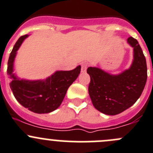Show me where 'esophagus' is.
Returning a JSON list of instances; mask_svg holds the SVG:
<instances>
[{
    "label": "esophagus",
    "instance_id": "esophagus-1",
    "mask_svg": "<svg viewBox=\"0 0 153 153\" xmlns=\"http://www.w3.org/2000/svg\"><path fill=\"white\" fill-rule=\"evenodd\" d=\"M87 67H88V63L87 62H83V63L81 64V71L82 73L85 72L87 69Z\"/></svg>",
    "mask_w": 153,
    "mask_h": 153
}]
</instances>
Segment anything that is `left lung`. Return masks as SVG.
I'll list each match as a JSON object with an SVG mask.
<instances>
[{"label": "left lung", "mask_w": 153, "mask_h": 153, "mask_svg": "<svg viewBox=\"0 0 153 153\" xmlns=\"http://www.w3.org/2000/svg\"><path fill=\"white\" fill-rule=\"evenodd\" d=\"M128 43L134 48V60L130 68L118 75H111L100 68L89 67L88 93L94 107L107 115L119 114L131 107L143 91L147 79L146 58L136 39Z\"/></svg>", "instance_id": "8db88e82"}]
</instances>
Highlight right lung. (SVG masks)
Masks as SVG:
<instances>
[{
	"mask_svg": "<svg viewBox=\"0 0 153 153\" xmlns=\"http://www.w3.org/2000/svg\"><path fill=\"white\" fill-rule=\"evenodd\" d=\"M27 34L22 36L16 43L8 60L7 74L11 78L10 87L20 104L36 113L54 111L62 104L70 85L78 77L81 67L72 71H56L44 80H25L17 78L13 72L16 52Z\"/></svg>",
	"mask_w": 153,
	"mask_h": 153,
	"instance_id": "1",
	"label": "right lung"
}]
</instances>
